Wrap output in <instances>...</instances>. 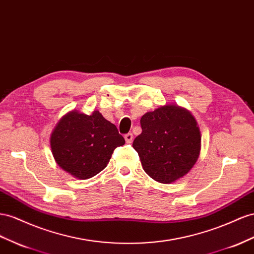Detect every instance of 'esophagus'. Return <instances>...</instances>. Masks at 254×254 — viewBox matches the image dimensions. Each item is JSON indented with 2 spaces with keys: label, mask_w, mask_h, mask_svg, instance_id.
I'll return each instance as SVG.
<instances>
[{
  "label": "esophagus",
  "mask_w": 254,
  "mask_h": 254,
  "mask_svg": "<svg viewBox=\"0 0 254 254\" xmlns=\"http://www.w3.org/2000/svg\"><path fill=\"white\" fill-rule=\"evenodd\" d=\"M132 139H133V134H132V133H127V134H125L126 143H131V142H132Z\"/></svg>",
  "instance_id": "1"
}]
</instances>
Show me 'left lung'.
<instances>
[{
  "mask_svg": "<svg viewBox=\"0 0 254 254\" xmlns=\"http://www.w3.org/2000/svg\"><path fill=\"white\" fill-rule=\"evenodd\" d=\"M142 132L132 146L143 170L161 184L174 183L193 168L201 152V132L186 108L164 105L141 118Z\"/></svg>",
  "mask_w": 254,
  "mask_h": 254,
  "instance_id": "1",
  "label": "left lung"
}]
</instances>
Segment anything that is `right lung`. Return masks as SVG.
Masks as SVG:
<instances>
[{"mask_svg":"<svg viewBox=\"0 0 254 254\" xmlns=\"http://www.w3.org/2000/svg\"><path fill=\"white\" fill-rule=\"evenodd\" d=\"M125 140L97 110L87 115L72 110L62 118L50 136L51 152L59 166L79 180L104 170L113 150Z\"/></svg>","mask_w":254,"mask_h":254,"instance_id":"right-lung-1","label":"right lung"}]
</instances>
